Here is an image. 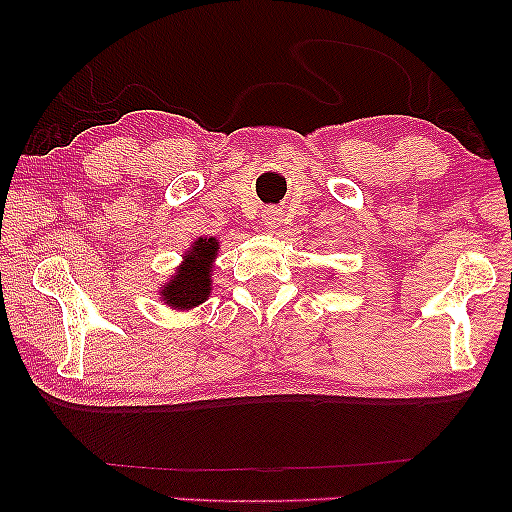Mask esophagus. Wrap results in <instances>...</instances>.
<instances>
[{
  "label": "esophagus",
  "mask_w": 512,
  "mask_h": 512,
  "mask_svg": "<svg viewBox=\"0 0 512 512\" xmlns=\"http://www.w3.org/2000/svg\"><path fill=\"white\" fill-rule=\"evenodd\" d=\"M261 223L268 230H272V228H279V223H282V209H277V207H268V209H263V214H261Z\"/></svg>",
  "instance_id": "esophagus-1"
}]
</instances>
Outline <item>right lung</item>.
<instances>
[{
	"instance_id": "1",
	"label": "right lung",
	"mask_w": 512,
	"mask_h": 512,
	"mask_svg": "<svg viewBox=\"0 0 512 512\" xmlns=\"http://www.w3.org/2000/svg\"><path fill=\"white\" fill-rule=\"evenodd\" d=\"M216 244L214 237L209 240L195 242L191 254L186 256V263L177 270L174 279L165 286L163 298L167 305L179 307V310H191V307L205 303L209 291H212V284H209V272H212V258L216 256Z\"/></svg>"
}]
</instances>
